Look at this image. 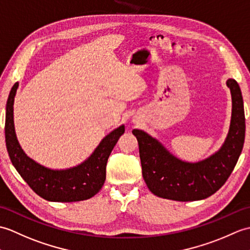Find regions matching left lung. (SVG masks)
Wrapping results in <instances>:
<instances>
[{"label": "left lung", "instance_id": "1", "mask_svg": "<svg viewBox=\"0 0 250 250\" xmlns=\"http://www.w3.org/2000/svg\"><path fill=\"white\" fill-rule=\"evenodd\" d=\"M232 98L229 132L217 152L197 163L175 157L147 132L134 129L139 144L142 175L155 196L175 201H196L212 196L233 171L245 140V114L240 85L227 80Z\"/></svg>", "mask_w": 250, "mask_h": 250}]
</instances>
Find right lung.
<instances>
[{
	"instance_id": "1",
	"label": "right lung",
	"mask_w": 250,
	"mask_h": 250,
	"mask_svg": "<svg viewBox=\"0 0 250 250\" xmlns=\"http://www.w3.org/2000/svg\"><path fill=\"white\" fill-rule=\"evenodd\" d=\"M19 83L10 90L5 115V141L14 167L38 196L52 202H76L90 199L102 189L106 180L108 158L124 134L121 125L108 134L94 149L91 156L73 168L54 170L30 158L20 146L15 131L14 101Z\"/></svg>"
}]
</instances>
